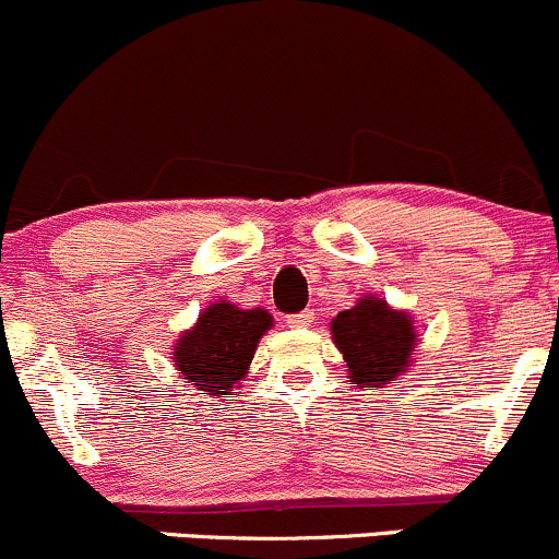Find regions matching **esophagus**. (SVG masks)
<instances>
[{"label": "esophagus", "mask_w": 559, "mask_h": 559, "mask_svg": "<svg viewBox=\"0 0 559 559\" xmlns=\"http://www.w3.org/2000/svg\"><path fill=\"white\" fill-rule=\"evenodd\" d=\"M285 322H287V328H309L311 322H314V311L311 309H306V311H298V314H290V317H285Z\"/></svg>", "instance_id": "esophagus-1"}]
</instances>
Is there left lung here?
Listing matches in <instances>:
<instances>
[{
	"label": "left lung",
	"mask_w": 559,
	"mask_h": 559,
	"mask_svg": "<svg viewBox=\"0 0 559 559\" xmlns=\"http://www.w3.org/2000/svg\"><path fill=\"white\" fill-rule=\"evenodd\" d=\"M335 346L344 354L349 378L359 386H383L411 368L416 352V325L407 311L362 296L352 309L330 322Z\"/></svg>",
	"instance_id": "left-lung-1"
}]
</instances>
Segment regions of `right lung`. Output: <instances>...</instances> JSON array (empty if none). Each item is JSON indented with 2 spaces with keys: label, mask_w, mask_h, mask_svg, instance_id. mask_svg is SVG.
Segmentation results:
<instances>
[{
  "label": "right lung",
  "mask_w": 559,
  "mask_h": 559,
  "mask_svg": "<svg viewBox=\"0 0 559 559\" xmlns=\"http://www.w3.org/2000/svg\"><path fill=\"white\" fill-rule=\"evenodd\" d=\"M272 328L266 309H239L229 301L207 306L194 328L178 338L173 362L186 376V383L202 394H231L248 376L258 341Z\"/></svg>",
  "instance_id": "1"
}]
</instances>
